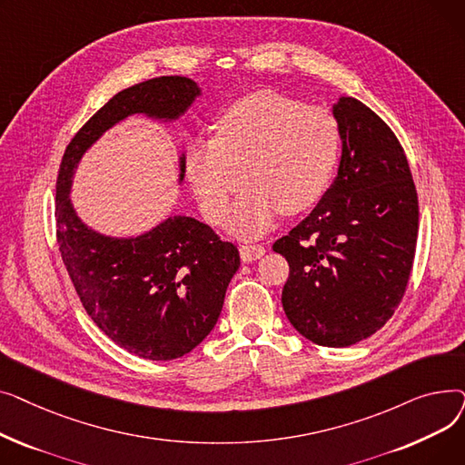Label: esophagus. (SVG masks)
Wrapping results in <instances>:
<instances>
[{
	"label": "esophagus",
	"mask_w": 465,
	"mask_h": 465,
	"mask_svg": "<svg viewBox=\"0 0 465 465\" xmlns=\"http://www.w3.org/2000/svg\"><path fill=\"white\" fill-rule=\"evenodd\" d=\"M239 254H241L242 262L251 263V262H256L258 258H262L265 254V249L262 245H241Z\"/></svg>",
	"instance_id": "1"
}]
</instances>
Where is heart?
<instances>
[{
	"label": "heart",
	"instance_id": "heart-1",
	"mask_svg": "<svg viewBox=\"0 0 465 465\" xmlns=\"http://www.w3.org/2000/svg\"><path fill=\"white\" fill-rule=\"evenodd\" d=\"M213 134L186 144L184 173L213 224L228 213L241 179L249 184L228 220L237 235L263 233L279 211L292 216L311 209L335 175L337 118L279 92L260 90L233 102L214 120Z\"/></svg>",
	"mask_w": 465,
	"mask_h": 465
}]
</instances>
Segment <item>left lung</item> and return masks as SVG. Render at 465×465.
I'll return each mask as SVG.
<instances>
[{
	"mask_svg": "<svg viewBox=\"0 0 465 465\" xmlns=\"http://www.w3.org/2000/svg\"><path fill=\"white\" fill-rule=\"evenodd\" d=\"M341 160L311 214L275 241L288 260L282 309L322 347H351L381 330L409 282L419 200L394 132L368 105L341 95L331 109Z\"/></svg>",
	"mask_w": 465,
	"mask_h": 465,
	"instance_id": "1",
	"label": "left lung"
}]
</instances>
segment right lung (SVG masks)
<instances>
[{"mask_svg":"<svg viewBox=\"0 0 465 465\" xmlns=\"http://www.w3.org/2000/svg\"><path fill=\"white\" fill-rule=\"evenodd\" d=\"M202 95L186 77H156L118 92L71 139L56 181V237L65 270L90 319L124 351L175 360L214 328L239 251L200 220L171 214L132 237L95 232L77 214L71 186L90 146L118 122L143 114L179 120ZM184 153L179 154V184Z\"/></svg>","mask_w":465,"mask_h":465,"instance_id":"obj_1","label":"right lung"}]
</instances>
